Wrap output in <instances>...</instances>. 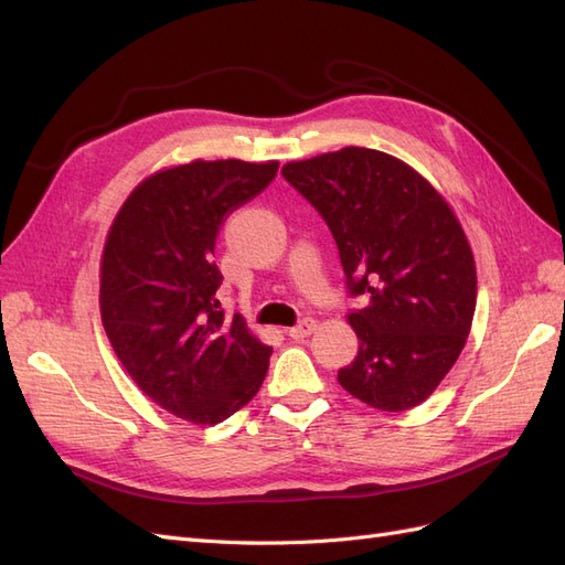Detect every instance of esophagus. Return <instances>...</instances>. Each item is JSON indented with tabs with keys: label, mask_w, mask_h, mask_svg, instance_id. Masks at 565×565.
<instances>
[{
	"label": "esophagus",
	"mask_w": 565,
	"mask_h": 565,
	"mask_svg": "<svg viewBox=\"0 0 565 565\" xmlns=\"http://www.w3.org/2000/svg\"><path fill=\"white\" fill-rule=\"evenodd\" d=\"M313 330H316V320L313 318H303L299 324H295V328H289V337H292V339H303V337L313 334Z\"/></svg>",
	"instance_id": "obj_1"
}]
</instances>
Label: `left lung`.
<instances>
[{"label": "left lung", "mask_w": 565, "mask_h": 565, "mask_svg": "<svg viewBox=\"0 0 565 565\" xmlns=\"http://www.w3.org/2000/svg\"><path fill=\"white\" fill-rule=\"evenodd\" d=\"M282 177L328 224L351 297L358 355L337 380L386 413L426 401L467 344L476 264L436 188L403 160L349 146L287 162Z\"/></svg>", "instance_id": "1"}]
</instances>
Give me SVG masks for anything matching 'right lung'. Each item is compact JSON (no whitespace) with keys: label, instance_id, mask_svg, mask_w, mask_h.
Here are the masks:
<instances>
[{"label":"right lung","instance_id":"add662e5","mask_svg":"<svg viewBox=\"0 0 565 565\" xmlns=\"http://www.w3.org/2000/svg\"><path fill=\"white\" fill-rule=\"evenodd\" d=\"M278 162L195 160L134 188L100 259V320L129 377L167 413L218 424L259 391L270 347L224 316L214 264L224 218L276 179Z\"/></svg>","mask_w":565,"mask_h":565}]
</instances>
